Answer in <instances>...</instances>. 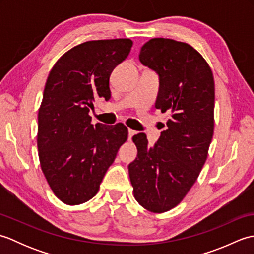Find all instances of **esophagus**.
<instances>
[{
  "instance_id": "1",
  "label": "esophagus",
  "mask_w": 254,
  "mask_h": 254,
  "mask_svg": "<svg viewBox=\"0 0 254 254\" xmlns=\"http://www.w3.org/2000/svg\"><path fill=\"white\" fill-rule=\"evenodd\" d=\"M135 133H136L135 131H133V130H131V128H128V139H131L132 136H133Z\"/></svg>"
}]
</instances>
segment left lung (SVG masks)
<instances>
[{
	"label": "left lung",
	"instance_id": "8db88e82",
	"mask_svg": "<svg viewBox=\"0 0 254 254\" xmlns=\"http://www.w3.org/2000/svg\"><path fill=\"white\" fill-rule=\"evenodd\" d=\"M139 61L158 73L155 107L170 118L153 148L144 133L133 136L137 157L128 176L138 204L165 213L185 198L206 161L214 134V76L201 53L167 38L148 40Z\"/></svg>",
	"mask_w": 254,
	"mask_h": 254
}]
</instances>
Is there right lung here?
<instances>
[{
    "mask_svg": "<svg viewBox=\"0 0 254 254\" xmlns=\"http://www.w3.org/2000/svg\"><path fill=\"white\" fill-rule=\"evenodd\" d=\"M132 45L122 38L86 41L64 53L48 76L38 112V155L48 185L67 205L96 195L127 142L124 124L94 126L88 112L96 99H110L111 72Z\"/></svg>",
    "mask_w": 254,
    "mask_h": 254,
    "instance_id": "obj_1",
    "label": "right lung"
}]
</instances>
